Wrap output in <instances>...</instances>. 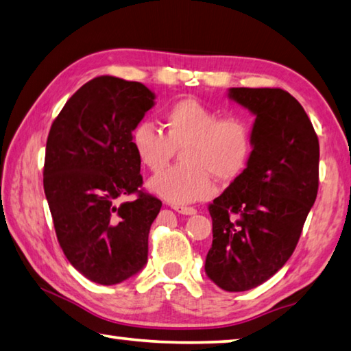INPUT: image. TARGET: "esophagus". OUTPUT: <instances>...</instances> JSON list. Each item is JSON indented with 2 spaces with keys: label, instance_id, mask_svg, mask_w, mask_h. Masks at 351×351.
Returning a JSON list of instances; mask_svg holds the SVG:
<instances>
[{
  "label": "esophagus",
  "instance_id": "obj_1",
  "mask_svg": "<svg viewBox=\"0 0 351 351\" xmlns=\"http://www.w3.org/2000/svg\"><path fill=\"white\" fill-rule=\"evenodd\" d=\"M173 208L176 210L178 213L181 215H186V216H192V215H196V208L193 207H184V206H173Z\"/></svg>",
  "mask_w": 351,
  "mask_h": 351
}]
</instances>
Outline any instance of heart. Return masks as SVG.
Masks as SVG:
<instances>
[{
    "instance_id": "obj_1",
    "label": "heart",
    "mask_w": 351,
    "mask_h": 351,
    "mask_svg": "<svg viewBox=\"0 0 351 351\" xmlns=\"http://www.w3.org/2000/svg\"><path fill=\"white\" fill-rule=\"evenodd\" d=\"M167 133L143 121L133 127L130 141L138 158L152 171L164 169L184 149V164L161 171L149 181V190L175 206L196 202L215 193L213 178L232 181L250 158L252 129L241 118H222L201 101L186 98L164 114Z\"/></svg>"
}]
</instances>
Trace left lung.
Segmentation results:
<instances>
[{
    "mask_svg": "<svg viewBox=\"0 0 351 351\" xmlns=\"http://www.w3.org/2000/svg\"><path fill=\"white\" fill-rule=\"evenodd\" d=\"M227 97L254 114L245 169L208 207L213 242L206 275L245 291L282 269L295 252L319 184V141L302 106L282 88L232 87Z\"/></svg>",
    "mask_w": 351,
    "mask_h": 351,
    "instance_id": "8db88e82",
    "label": "left lung"
}]
</instances>
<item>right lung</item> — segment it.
Instances as JSON below:
<instances>
[{"label": "right lung", "instance_id": "add662e5", "mask_svg": "<svg viewBox=\"0 0 351 351\" xmlns=\"http://www.w3.org/2000/svg\"><path fill=\"white\" fill-rule=\"evenodd\" d=\"M141 82L98 76L73 93L50 127L44 193L56 238L82 276L114 285L147 264L149 232L162 202L140 192L141 159L133 127L155 106Z\"/></svg>", "mask_w": 351, "mask_h": 351}]
</instances>
